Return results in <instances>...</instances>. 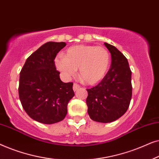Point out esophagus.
<instances>
[{
  "instance_id": "1",
  "label": "esophagus",
  "mask_w": 159,
  "mask_h": 159,
  "mask_svg": "<svg viewBox=\"0 0 159 159\" xmlns=\"http://www.w3.org/2000/svg\"><path fill=\"white\" fill-rule=\"evenodd\" d=\"M80 88V86L79 85V84H76V83L74 84L73 90H74V91H75V92H77V91L79 90Z\"/></svg>"
}]
</instances>
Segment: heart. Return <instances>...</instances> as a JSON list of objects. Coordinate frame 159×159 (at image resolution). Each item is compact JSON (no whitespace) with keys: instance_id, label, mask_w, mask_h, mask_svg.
Wrapping results in <instances>:
<instances>
[{"instance_id":"obj_1","label":"heart","mask_w":159,"mask_h":159,"mask_svg":"<svg viewBox=\"0 0 159 159\" xmlns=\"http://www.w3.org/2000/svg\"><path fill=\"white\" fill-rule=\"evenodd\" d=\"M111 54L106 48L94 45H79L69 48L64 56L54 59L56 69L66 77H71L77 72L88 84L101 82L109 70Z\"/></svg>"}]
</instances>
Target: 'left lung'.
Segmentation results:
<instances>
[{
  "label": "left lung",
  "instance_id": "8db88e82",
  "mask_svg": "<svg viewBox=\"0 0 159 159\" xmlns=\"http://www.w3.org/2000/svg\"><path fill=\"white\" fill-rule=\"evenodd\" d=\"M111 56V68L102 81L87 89L88 113L93 121L109 123L127 111L132 98V71L127 58L114 45L104 43Z\"/></svg>",
  "mask_w": 159,
  "mask_h": 159
}]
</instances>
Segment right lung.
I'll list each match as a JSON object with an SVG mask.
<instances>
[{"mask_svg":"<svg viewBox=\"0 0 159 159\" xmlns=\"http://www.w3.org/2000/svg\"><path fill=\"white\" fill-rule=\"evenodd\" d=\"M66 43L48 42L32 53L20 71L19 95L26 113L45 125L62 121L75 96L72 82H63L54 59Z\"/></svg>","mask_w":159,"mask_h":159,"instance_id":"right-lung-1","label":"right lung"}]
</instances>
